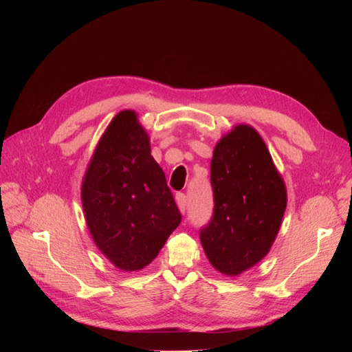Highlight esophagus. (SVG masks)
<instances>
[{
    "label": "esophagus",
    "instance_id": "esophagus-1",
    "mask_svg": "<svg viewBox=\"0 0 352 352\" xmlns=\"http://www.w3.org/2000/svg\"><path fill=\"white\" fill-rule=\"evenodd\" d=\"M175 201H177V206H178V210L181 211V214H186V211H187V197H186V194H182V192L177 194Z\"/></svg>",
    "mask_w": 352,
    "mask_h": 352
}]
</instances>
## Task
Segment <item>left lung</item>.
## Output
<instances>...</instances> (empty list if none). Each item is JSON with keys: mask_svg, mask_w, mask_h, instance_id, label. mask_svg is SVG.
<instances>
[{"mask_svg": "<svg viewBox=\"0 0 352 352\" xmlns=\"http://www.w3.org/2000/svg\"><path fill=\"white\" fill-rule=\"evenodd\" d=\"M214 214L199 239L211 265L236 276L271 250L287 208V190L261 135L247 124L221 138L211 160Z\"/></svg>", "mask_w": 352, "mask_h": 352, "instance_id": "left-lung-1", "label": "left lung"}]
</instances>
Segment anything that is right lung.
<instances>
[{"instance_id":"obj_1","label":"right lung","mask_w":352,"mask_h":352,"mask_svg":"<svg viewBox=\"0 0 352 352\" xmlns=\"http://www.w3.org/2000/svg\"><path fill=\"white\" fill-rule=\"evenodd\" d=\"M81 201L96 245L122 271L146 267L179 226V210L135 111H121L101 135Z\"/></svg>"}]
</instances>
